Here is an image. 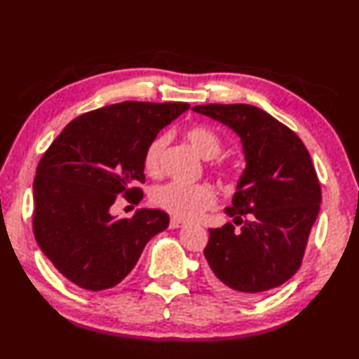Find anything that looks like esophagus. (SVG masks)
<instances>
[{
    "instance_id": "obj_1",
    "label": "esophagus",
    "mask_w": 359,
    "mask_h": 359,
    "mask_svg": "<svg viewBox=\"0 0 359 359\" xmlns=\"http://www.w3.org/2000/svg\"><path fill=\"white\" fill-rule=\"evenodd\" d=\"M182 225H184V222L180 221V219H177V217H172V219H170V224H169L170 229H180V226H182Z\"/></svg>"
}]
</instances>
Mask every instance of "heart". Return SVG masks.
<instances>
[{
	"mask_svg": "<svg viewBox=\"0 0 359 359\" xmlns=\"http://www.w3.org/2000/svg\"><path fill=\"white\" fill-rule=\"evenodd\" d=\"M186 138L195 147V151L208 163L210 169L219 177L231 180L236 177V168L224 160H217L222 151V138L213 128L205 125L190 126L186 130ZM168 134H158L146 146L143 155V169L149 177H158L161 173V155L168 144ZM151 199L154 205L170 213L177 219H195L205 210L212 208L216 201V191L208 184H184V182L170 181L155 187Z\"/></svg>",
	"mask_w": 359,
	"mask_h": 359,
	"instance_id": "1",
	"label": "heart"
}]
</instances>
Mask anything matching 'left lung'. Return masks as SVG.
I'll return each mask as SVG.
<instances>
[{"mask_svg": "<svg viewBox=\"0 0 359 359\" xmlns=\"http://www.w3.org/2000/svg\"><path fill=\"white\" fill-rule=\"evenodd\" d=\"M230 126L242 140L247 169L239 180L234 217L210 229L204 248L210 286L233 299H255L299 271L316 222L321 187L311 155L292 129L251 104L191 108Z\"/></svg>", "mask_w": 359, "mask_h": 359, "instance_id": "1", "label": "left lung"}]
</instances>
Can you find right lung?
<instances>
[{
    "instance_id": "right-lung-1",
    "label": "right lung",
    "mask_w": 359,
    "mask_h": 359,
    "mask_svg": "<svg viewBox=\"0 0 359 359\" xmlns=\"http://www.w3.org/2000/svg\"><path fill=\"white\" fill-rule=\"evenodd\" d=\"M189 108L184 102H121L85 112L42 155L33 181V234L69 282L94 292L114 287L151 238L168 229L163 210L116 219L109 208L120 195L142 201L146 146Z\"/></svg>"
}]
</instances>
